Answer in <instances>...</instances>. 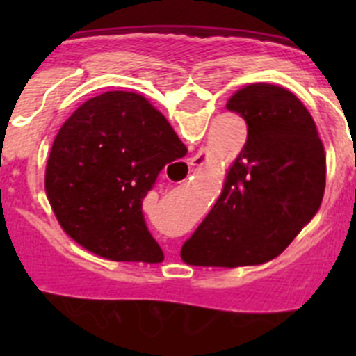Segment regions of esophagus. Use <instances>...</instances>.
<instances>
[{
	"label": "esophagus",
	"instance_id": "obj_1",
	"mask_svg": "<svg viewBox=\"0 0 356 356\" xmlns=\"http://www.w3.org/2000/svg\"><path fill=\"white\" fill-rule=\"evenodd\" d=\"M207 160V156H205V153H203V151H201V153H197L196 156H194V159H191V168H200V165H203V162H205Z\"/></svg>",
	"mask_w": 356,
	"mask_h": 356
}]
</instances>
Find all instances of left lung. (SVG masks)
<instances>
[{"label":"left lung","mask_w":356,"mask_h":356,"mask_svg":"<svg viewBox=\"0 0 356 356\" xmlns=\"http://www.w3.org/2000/svg\"><path fill=\"white\" fill-rule=\"evenodd\" d=\"M226 108L248 122V140L216 205L181 246L188 266L234 269L276 259L312 221L325 196V146L291 90L250 83Z\"/></svg>","instance_id":"1"}]
</instances>
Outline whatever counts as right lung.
I'll use <instances>...</instances> for the list:
<instances>
[{
    "mask_svg": "<svg viewBox=\"0 0 356 356\" xmlns=\"http://www.w3.org/2000/svg\"><path fill=\"white\" fill-rule=\"evenodd\" d=\"M185 151L146 97L103 92L78 106L56 134L46 196L62 229L90 253L115 262L159 264L163 253L147 232L143 200L163 165Z\"/></svg>",
    "mask_w": 356,
    "mask_h": 356,
    "instance_id": "add662e5",
    "label": "right lung"
}]
</instances>
